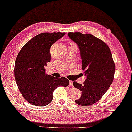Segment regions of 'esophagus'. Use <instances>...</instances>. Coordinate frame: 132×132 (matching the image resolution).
I'll return each mask as SVG.
<instances>
[{
    "instance_id": "esophagus-1",
    "label": "esophagus",
    "mask_w": 132,
    "mask_h": 132,
    "mask_svg": "<svg viewBox=\"0 0 132 132\" xmlns=\"http://www.w3.org/2000/svg\"><path fill=\"white\" fill-rule=\"evenodd\" d=\"M70 86L71 87H73V81H70Z\"/></svg>"
}]
</instances>
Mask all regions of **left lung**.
I'll list each match as a JSON object with an SVG mask.
<instances>
[{
  "instance_id": "obj_1",
  "label": "left lung",
  "mask_w": 132,
  "mask_h": 132,
  "mask_svg": "<svg viewBox=\"0 0 132 132\" xmlns=\"http://www.w3.org/2000/svg\"><path fill=\"white\" fill-rule=\"evenodd\" d=\"M68 36L78 45L87 76L82 85L73 82L82 92L81 97L75 102L82 106L92 105L101 98L113 81L115 64L112 53L105 42L90 34L70 32Z\"/></svg>"
}]
</instances>
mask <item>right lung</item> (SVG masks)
I'll use <instances>...</instances> for the list:
<instances>
[{
    "mask_svg": "<svg viewBox=\"0 0 132 132\" xmlns=\"http://www.w3.org/2000/svg\"><path fill=\"white\" fill-rule=\"evenodd\" d=\"M65 32H43L36 36L22 48L14 65V77L20 92L32 105H47L53 100V93L58 87H67L65 77L56 78L45 74V67L50 61V47Z\"/></svg>",
    "mask_w": 132,
    "mask_h": 132,
    "instance_id": "right-lung-1",
    "label": "right lung"
}]
</instances>
